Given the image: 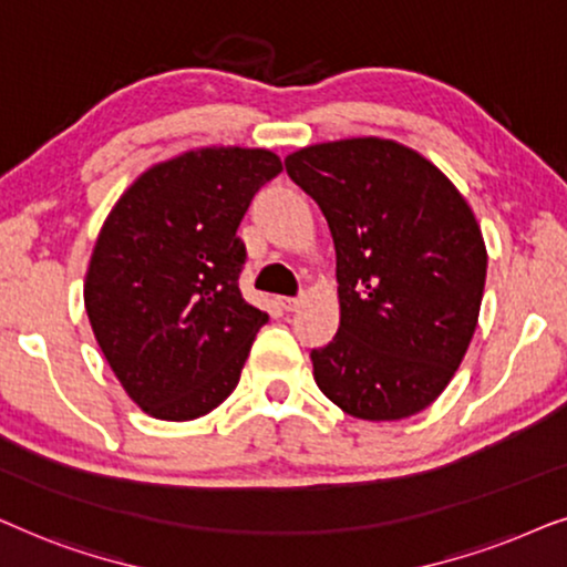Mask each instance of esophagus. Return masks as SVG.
Segmentation results:
<instances>
[{
	"mask_svg": "<svg viewBox=\"0 0 567 567\" xmlns=\"http://www.w3.org/2000/svg\"><path fill=\"white\" fill-rule=\"evenodd\" d=\"M279 306H282L285 311H298V308L303 306V298H279Z\"/></svg>",
	"mask_w": 567,
	"mask_h": 567,
	"instance_id": "34e87169",
	"label": "esophagus"
}]
</instances>
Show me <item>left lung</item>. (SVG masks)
I'll return each mask as SVG.
<instances>
[{"mask_svg":"<svg viewBox=\"0 0 567 567\" xmlns=\"http://www.w3.org/2000/svg\"><path fill=\"white\" fill-rule=\"evenodd\" d=\"M285 165L337 251L339 329L311 352L316 383L358 420L412 417L443 394L477 329L487 248L470 202L394 140L321 142Z\"/></svg>","mask_w":567,"mask_h":567,"instance_id":"8db88e82","label":"left lung"}]
</instances>
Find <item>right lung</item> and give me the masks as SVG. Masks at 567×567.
<instances>
[{"mask_svg":"<svg viewBox=\"0 0 567 567\" xmlns=\"http://www.w3.org/2000/svg\"><path fill=\"white\" fill-rule=\"evenodd\" d=\"M279 171L264 147L186 150L140 173L105 217L85 311L113 375L150 417H205L238 386L269 316L240 298L236 230Z\"/></svg>","mask_w":567,"mask_h":567,"instance_id":"1","label":"right lung"}]
</instances>
